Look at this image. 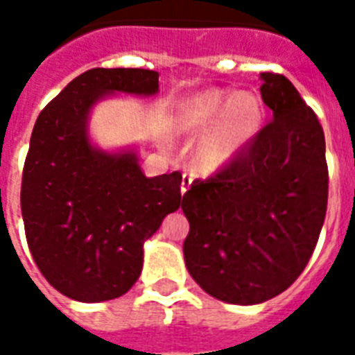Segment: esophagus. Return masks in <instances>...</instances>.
Instances as JSON below:
<instances>
[{"mask_svg": "<svg viewBox=\"0 0 355 355\" xmlns=\"http://www.w3.org/2000/svg\"><path fill=\"white\" fill-rule=\"evenodd\" d=\"M190 184H192V178L188 177V175H182V184H180V193H182V196L188 192Z\"/></svg>", "mask_w": 355, "mask_h": 355, "instance_id": "esophagus-1", "label": "esophagus"}]
</instances>
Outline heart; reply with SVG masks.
I'll return each mask as SVG.
<instances>
[{
    "label": "heart",
    "instance_id": "heart-1",
    "mask_svg": "<svg viewBox=\"0 0 355 355\" xmlns=\"http://www.w3.org/2000/svg\"><path fill=\"white\" fill-rule=\"evenodd\" d=\"M264 104L253 91L207 89L178 110L175 129L180 137H198L192 150L193 167L203 173H218L238 159L261 132Z\"/></svg>",
    "mask_w": 355,
    "mask_h": 355
}]
</instances>
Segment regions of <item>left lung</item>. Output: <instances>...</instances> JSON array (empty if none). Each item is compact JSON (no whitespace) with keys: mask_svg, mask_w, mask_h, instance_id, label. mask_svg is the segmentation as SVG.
<instances>
[{"mask_svg":"<svg viewBox=\"0 0 355 355\" xmlns=\"http://www.w3.org/2000/svg\"><path fill=\"white\" fill-rule=\"evenodd\" d=\"M272 121L238 159L182 198L184 262L193 282L228 304L277 297L302 274L327 211L325 135L285 76L261 73Z\"/></svg>","mask_w":355,"mask_h":355,"instance_id":"obj_1","label":"left lung"}]
</instances>
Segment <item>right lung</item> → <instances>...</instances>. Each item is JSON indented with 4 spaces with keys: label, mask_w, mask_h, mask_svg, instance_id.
Here are the masks:
<instances>
[{
    "label": "right lung",
    "mask_w": 355,
    "mask_h": 355,
    "mask_svg": "<svg viewBox=\"0 0 355 355\" xmlns=\"http://www.w3.org/2000/svg\"><path fill=\"white\" fill-rule=\"evenodd\" d=\"M157 91L154 70L93 68L35 121L22 171V220L40 272L68 298L102 302L125 295L142 272L144 241L180 207L178 171L148 178L137 148L108 152L89 137L98 102Z\"/></svg>",
    "instance_id": "1"
}]
</instances>
